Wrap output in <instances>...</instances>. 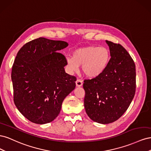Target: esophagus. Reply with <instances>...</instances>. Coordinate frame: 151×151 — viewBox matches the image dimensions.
I'll return each mask as SVG.
<instances>
[{
  "instance_id": "34e87169",
  "label": "esophagus",
  "mask_w": 151,
  "mask_h": 151,
  "mask_svg": "<svg viewBox=\"0 0 151 151\" xmlns=\"http://www.w3.org/2000/svg\"><path fill=\"white\" fill-rule=\"evenodd\" d=\"M76 86L77 87H81V86H83V81H81L80 79H77L76 81Z\"/></svg>"
}]
</instances>
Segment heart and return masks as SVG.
Masks as SVG:
<instances>
[{
	"label": "heart",
	"instance_id": "obj_1",
	"mask_svg": "<svg viewBox=\"0 0 151 151\" xmlns=\"http://www.w3.org/2000/svg\"><path fill=\"white\" fill-rule=\"evenodd\" d=\"M109 61V52L103 47L94 46L79 48L74 50L72 57L66 58L67 65L71 72H77L82 67L84 74L94 78L101 75Z\"/></svg>",
	"mask_w": 151,
	"mask_h": 151
}]
</instances>
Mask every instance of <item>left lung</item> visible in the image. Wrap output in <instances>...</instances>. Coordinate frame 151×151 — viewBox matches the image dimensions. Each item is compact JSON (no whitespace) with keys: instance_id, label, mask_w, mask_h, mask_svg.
Segmentation results:
<instances>
[{"instance_id":"left-lung-1","label":"left lung","mask_w":151,"mask_h":151,"mask_svg":"<svg viewBox=\"0 0 151 151\" xmlns=\"http://www.w3.org/2000/svg\"><path fill=\"white\" fill-rule=\"evenodd\" d=\"M111 58L102 74L85 80L84 108L94 122L108 124L117 120L133 99L136 88L135 65L121 45L106 40Z\"/></svg>"}]
</instances>
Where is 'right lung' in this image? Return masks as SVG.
<instances>
[{
  "mask_svg": "<svg viewBox=\"0 0 151 151\" xmlns=\"http://www.w3.org/2000/svg\"><path fill=\"white\" fill-rule=\"evenodd\" d=\"M68 45L40 37L17 52L11 74L14 101L31 122L45 124L54 120L63 99L76 88V77L65 73L66 58L59 53Z\"/></svg>",
  "mask_w": 151,
  "mask_h": 151,
  "instance_id": "obj_1",
  "label": "right lung"
}]
</instances>
